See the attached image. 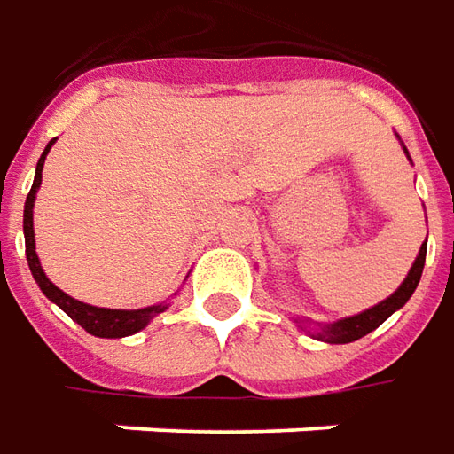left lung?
Listing matches in <instances>:
<instances>
[{
  "label": "left lung",
  "instance_id": "left-lung-1",
  "mask_svg": "<svg viewBox=\"0 0 454 454\" xmlns=\"http://www.w3.org/2000/svg\"><path fill=\"white\" fill-rule=\"evenodd\" d=\"M425 256H427V243L419 248V256L412 263L410 274H407V278L402 281V286L389 299H384L382 304L372 306V309L356 314V317L321 326L319 332H317V339L319 341H329V344H349V341H356V339L367 336L369 332H374L382 321H387L397 311L399 306L407 304V299L412 296L417 284H419V276H422V269H425Z\"/></svg>",
  "mask_w": 454,
  "mask_h": 454
}]
</instances>
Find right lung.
Instances as JSON below:
<instances>
[{
  "label": "right lung",
  "instance_id": "right-lung-1",
  "mask_svg": "<svg viewBox=\"0 0 454 454\" xmlns=\"http://www.w3.org/2000/svg\"><path fill=\"white\" fill-rule=\"evenodd\" d=\"M55 140H50V145L42 153L40 163H37V173H35V183H32V191L27 196L24 203V248H27V261H29V271L35 276V281L40 284L42 294L55 301L72 321H77L85 332L92 336H102V339H120V336H130L135 332H140L153 317H158L160 311H165V304L148 306V309H133V311H125V309H100V306H90L77 301L67 296L62 289H57L55 284L44 276L40 266V258L35 251V228H32V208H35V196H37V188L42 183V165L44 158L52 148Z\"/></svg>",
  "mask_w": 454,
  "mask_h": 454
}]
</instances>
